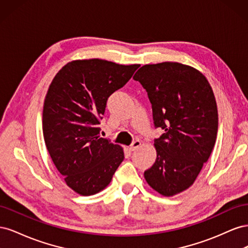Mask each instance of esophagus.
Masks as SVG:
<instances>
[{"mask_svg":"<svg viewBox=\"0 0 248 248\" xmlns=\"http://www.w3.org/2000/svg\"><path fill=\"white\" fill-rule=\"evenodd\" d=\"M140 145H141L140 140H134L131 144V146L129 147V150H130V151H136L137 149H139L140 147Z\"/></svg>","mask_w":248,"mask_h":248,"instance_id":"34e87169","label":"esophagus"}]
</instances>
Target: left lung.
<instances>
[{
  "label": "left lung",
  "instance_id": "8db88e82",
  "mask_svg": "<svg viewBox=\"0 0 248 248\" xmlns=\"http://www.w3.org/2000/svg\"><path fill=\"white\" fill-rule=\"evenodd\" d=\"M134 80L146 89L156 127V160L144 177L163 197H172L194 183L208 161L218 129L213 90L204 74L178 62L147 64Z\"/></svg>",
  "mask_w": 248,
  "mask_h": 248
}]
</instances>
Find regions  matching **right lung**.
Instances as JSON below:
<instances>
[{"label":"right lung","instance_id":"1","mask_svg":"<svg viewBox=\"0 0 248 248\" xmlns=\"http://www.w3.org/2000/svg\"><path fill=\"white\" fill-rule=\"evenodd\" d=\"M140 67L101 59L74 60L52 79L44 99L43 137L50 158L70 188L93 196L110 183L123 148L99 136L108 97Z\"/></svg>","mask_w":248,"mask_h":248}]
</instances>
